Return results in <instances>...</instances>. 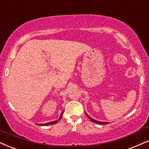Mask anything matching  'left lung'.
I'll return each instance as SVG.
<instances>
[{"label":"left lung","instance_id":"obj_1","mask_svg":"<svg viewBox=\"0 0 149 149\" xmlns=\"http://www.w3.org/2000/svg\"><path fill=\"white\" fill-rule=\"evenodd\" d=\"M85 114H86V115L87 116V117L89 118V119L91 120V121H92V122H94V123H98V124H100V125H105V124H107V123H109L108 122H101V121H96V120H94V119H92V118L90 117V116H89L88 114H87V113H86L85 112Z\"/></svg>","mask_w":149,"mask_h":149}]
</instances>
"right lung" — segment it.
Segmentation results:
<instances>
[{
  "label": "right lung",
  "instance_id": "add662e5",
  "mask_svg": "<svg viewBox=\"0 0 149 149\" xmlns=\"http://www.w3.org/2000/svg\"><path fill=\"white\" fill-rule=\"evenodd\" d=\"M62 114H63V112H62V114H61V115H60V118H59L58 121H59V120H60V119H61V118H62ZM51 121V122H49V123H44V124H39V126H48V125L55 124V123H57V121Z\"/></svg>",
  "mask_w": 149,
  "mask_h": 149
}]
</instances>
